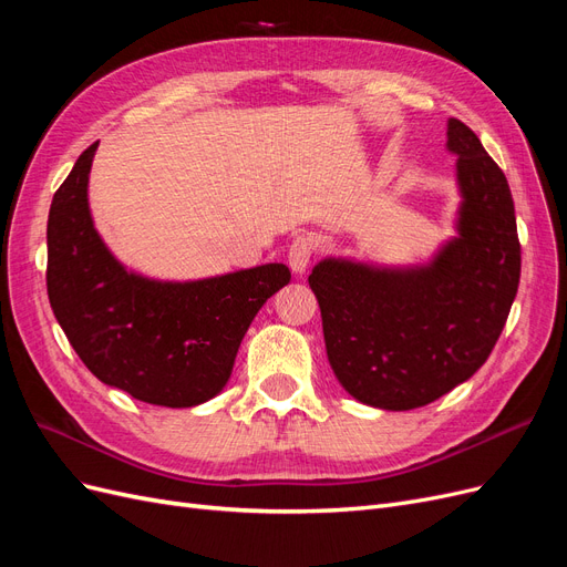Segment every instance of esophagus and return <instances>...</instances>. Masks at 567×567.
<instances>
[{
    "mask_svg": "<svg viewBox=\"0 0 567 567\" xmlns=\"http://www.w3.org/2000/svg\"><path fill=\"white\" fill-rule=\"evenodd\" d=\"M315 252H317V241L311 239L309 234H298L288 248V262L292 271H296V275H302Z\"/></svg>",
    "mask_w": 567,
    "mask_h": 567,
    "instance_id": "34e87169",
    "label": "esophagus"
}]
</instances>
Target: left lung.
<instances>
[{
    "instance_id": "8db88e82",
    "label": "left lung",
    "mask_w": 567,
    "mask_h": 567,
    "mask_svg": "<svg viewBox=\"0 0 567 567\" xmlns=\"http://www.w3.org/2000/svg\"><path fill=\"white\" fill-rule=\"evenodd\" d=\"M447 147L462 189L460 237L420 269L323 260L309 275L328 361L347 392L384 410H413L451 392L491 357L520 279L509 183L460 120Z\"/></svg>"
}]
</instances>
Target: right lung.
I'll return each mask as SVG.
<instances>
[{"instance_id": "1", "label": "right lung", "mask_w": 567, "mask_h": 567, "mask_svg": "<svg viewBox=\"0 0 567 567\" xmlns=\"http://www.w3.org/2000/svg\"><path fill=\"white\" fill-rule=\"evenodd\" d=\"M95 147L80 154L51 202L47 290L53 315L101 382L152 405H199L225 386L250 321L290 281V269L271 262L189 284L128 275L89 213Z\"/></svg>"}]
</instances>
